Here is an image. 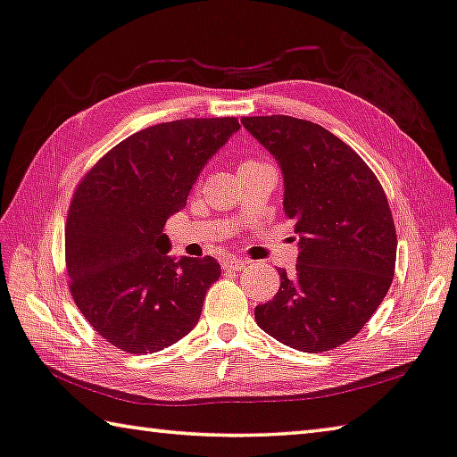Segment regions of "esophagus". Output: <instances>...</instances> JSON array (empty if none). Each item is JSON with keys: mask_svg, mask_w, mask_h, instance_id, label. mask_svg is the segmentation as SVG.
Returning <instances> with one entry per match:
<instances>
[{"mask_svg": "<svg viewBox=\"0 0 457 457\" xmlns=\"http://www.w3.org/2000/svg\"><path fill=\"white\" fill-rule=\"evenodd\" d=\"M221 266L226 268V270H244L245 266H247V262L245 260H239V258H236V256H229V258H226L221 262Z\"/></svg>", "mask_w": 457, "mask_h": 457, "instance_id": "1", "label": "esophagus"}]
</instances>
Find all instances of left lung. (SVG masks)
Returning a JSON list of instances; mask_svg holds the SVG:
<instances>
[{
    "label": "left lung",
    "mask_w": 457,
    "mask_h": 457,
    "mask_svg": "<svg viewBox=\"0 0 457 457\" xmlns=\"http://www.w3.org/2000/svg\"><path fill=\"white\" fill-rule=\"evenodd\" d=\"M284 175V213L296 220L298 260L278 270L280 290L256 306L258 327L286 346L324 353L365 327L395 274L397 236L375 173L311 120L242 119Z\"/></svg>",
    "instance_id": "left-lung-1"
}]
</instances>
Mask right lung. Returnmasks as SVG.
Wrapping results in <instances>:
<instances>
[{
	"instance_id": "add662e5",
	"label": "right lung",
	"mask_w": 457,
	"mask_h": 457,
	"mask_svg": "<svg viewBox=\"0 0 457 457\" xmlns=\"http://www.w3.org/2000/svg\"><path fill=\"white\" fill-rule=\"evenodd\" d=\"M237 130L234 117L143 129L108 151L76 189L66 221L71 292L90 327L117 349L157 353L197 324L221 268L212 256H169L163 228Z\"/></svg>"
}]
</instances>
